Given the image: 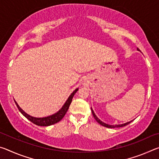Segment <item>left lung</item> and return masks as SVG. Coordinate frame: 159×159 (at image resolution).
Listing matches in <instances>:
<instances>
[{
    "label": "left lung",
    "instance_id": "obj_1",
    "mask_svg": "<svg viewBox=\"0 0 159 159\" xmlns=\"http://www.w3.org/2000/svg\"><path fill=\"white\" fill-rule=\"evenodd\" d=\"M137 50L139 51V50L138 49H138H137ZM91 111H92L93 116H94V118H95V119L97 120V121H98V122L99 123V124L102 125H103V126H104V127H106V128H120V127H123V126L127 125L129 124V123H130L132 121H133V120H130V121L127 122V123H123V124H120V125H109V124H107V123H105L102 122L100 119H99V118H98V116H97L95 115V112H94V111H93L92 108H91Z\"/></svg>",
    "mask_w": 159,
    "mask_h": 159
}]
</instances>
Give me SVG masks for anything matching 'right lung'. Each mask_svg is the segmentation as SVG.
<instances>
[{
	"label": "right lung",
	"instance_id": "obj_1",
	"mask_svg": "<svg viewBox=\"0 0 159 159\" xmlns=\"http://www.w3.org/2000/svg\"><path fill=\"white\" fill-rule=\"evenodd\" d=\"M78 90H79V88H76V89L69 95L68 99H67V100L66 101L65 103L64 104L62 107H61V108L57 112H56L55 114H54L52 115L48 116H46V117H43V118L34 117V116H31L30 115H29L28 114H26V113L18 105L17 102H16L15 99L14 100L18 109L20 110V111L23 114V116H25L28 120H30L31 122L34 123V124H36L37 125H40V126H49V125L55 124V123H57V122H59L60 120L62 119L63 117L64 116V115L66 114V111H68L69 106L71 103L72 99H73L75 93H76Z\"/></svg>",
	"mask_w": 159,
	"mask_h": 159
}]
</instances>
